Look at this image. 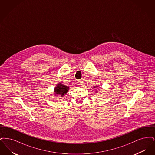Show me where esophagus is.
I'll use <instances>...</instances> for the list:
<instances>
[{"instance_id": "34e87169", "label": "esophagus", "mask_w": 155, "mask_h": 155, "mask_svg": "<svg viewBox=\"0 0 155 155\" xmlns=\"http://www.w3.org/2000/svg\"><path fill=\"white\" fill-rule=\"evenodd\" d=\"M77 84L78 85H80V86H81L82 85V81H81V80H78V81H77Z\"/></svg>"}]
</instances>
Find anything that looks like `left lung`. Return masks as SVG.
<instances>
[{"mask_svg": "<svg viewBox=\"0 0 155 155\" xmlns=\"http://www.w3.org/2000/svg\"><path fill=\"white\" fill-rule=\"evenodd\" d=\"M96 87H97V86H96ZM96 87H95V86H94V88H96Z\"/></svg>", "mask_w": 155, "mask_h": 155, "instance_id": "8db88e82", "label": "left lung"}]
</instances>
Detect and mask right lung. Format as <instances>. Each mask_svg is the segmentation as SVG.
Segmentation results:
<instances>
[{
  "label": "right lung",
  "instance_id": "add662e5",
  "mask_svg": "<svg viewBox=\"0 0 155 155\" xmlns=\"http://www.w3.org/2000/svg\"><path fill=\"white\" fill-rule=\"evenodd\" d=\"M68 89L69 87H67L64 85H63L61 83H59L54 88V92L56 95L63 97L64 95V94H66L67 92V91H68Z\"/></svg>",
  "mask_w": 155,
  "mask_h": 155
}]
</instances>
